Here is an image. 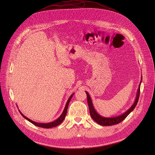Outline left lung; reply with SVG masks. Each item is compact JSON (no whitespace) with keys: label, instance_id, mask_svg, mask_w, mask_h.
Instances as JSON below:
<instances>
[{"label":"left lung","instance_id":"1","mask_svg":"<svg viewBox=\"0 0 155 155\" xmlns=\"http://www.w3.org/2000/svg\"><path fill=\"white\" fill-rule=\"evenodd\" d=\"M141 80H142V79H141ZM141 83V82H140V84L139 85V88H138L136 99H135V101H134V104H133L132 106L130 107L126 112H125L124 114H123L122 115L117 116V117H104L100 116L99 114L95 111V110L94 107V105H93L90 95H89V94H88L87 92H85L87 94V102H88V107H89V111H90L91 116L92 117L93 120H95L97 123H98L99 124H100L101 126H112V125L119 124L120 123V122L123 121L124 119H125V118L129 114L134 110V109L136 107V105L137 104L138 99H139V97H140V94Z\"/></svg>","mask_w":155,"mask_h":155}]
</instances>
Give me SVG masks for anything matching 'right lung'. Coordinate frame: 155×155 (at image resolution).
<instances>
[{"instance_id": "right-lung-1", "label": "right lung", "mask_w": 155, "mask_h": 155, "mask_svg": "<svg viewBox=\"0 0 155 155\" xmlns=\"http://www.w3.org/2000/svg\"><path fill=\"white\" fill-rule=\"evenodd\" d=\"M73 94H72L71 95V96L69 97V99H68V101H67V102L66 104V105H65V107H64V109L63 110V112L61 114V115L58 119H57L56 120L51 122V123H36V122L32 121V120L28 119L26 116H24L20 111H19V112L21 113V114L22 116V117H24L26 119H27L28 121H29L30 123H31L32 124H33L34 125H35L36 126L41 127H43V128H51V127H56L57 126L60 125L62 123V122L63 121L64 119L65 118V116H66L67 113V109H68V107L70 101L71 99L72 98Z\"/></svg>"}]
</instances>
